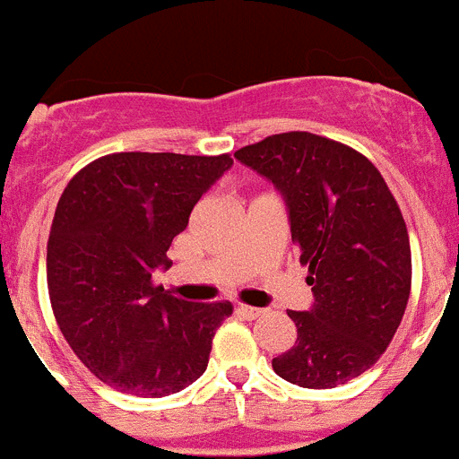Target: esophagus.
I'll use <instances>...</instances> for the list:
<instances>
[{
  "label": "esophagus",
  "mask_w": 459,
  "mask_h": 459,
  "mask_svg": "<svg viewBox=\"0 0 459 459\" xmlns=\"http://www.w3.org/2000/svg\"><path fill=\"white\" fill-rule=\"evenodd\" d=\"M238 312H241V317L246 319H257L259 315H264L262 307H253V306H238Z\"/></svg>",
  "instance_id": "1"
}]
</instances>
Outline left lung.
Returning a JSON list of instances; mask_svg holds the SVG:
<instances>
[{"mask_svg": "<svg viewBox=\"0 0 459 459\" xmlns=\"http://www.w3.org/2000/svg\"><path fill=\"white\" fill-rule=\"evenodd\" d=\"M234 156L285 195L291 241L315 306L290 310L296 342L275 375L335 388L375 366L403 322L411 248L403 211L379 169L342 142L307 131L269 135Z\"/></svg>", "mask_w": 459, "mask_h": 459, "instance_id": "obj_1", "label": "left lung"}]
</instances>
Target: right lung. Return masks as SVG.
I'll return each instance as SVG.
<instances>
[{"mask_svg":"<svg viewBox=\"0 0 459 459\" xmlns=\"http://www.w3.org/2000/svg\"><path fill=\"white\" fill-rule=\"evenodd\" d=\"M230 153L121 152L84 165L64 188L48 238L56 326L108 386L137 397L184 391L206 370L232 303L181 301L152 273Z\"/></svg>","mask_w":459,"mask_h":459,"instance_id":"add662e5","label":"right lung"}]
</instances>
